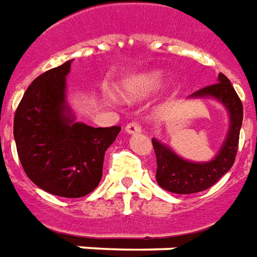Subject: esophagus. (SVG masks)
Returning a JSON list of instances; mask_svg holds the SVG:
<instances>
[{"instance_id": "obj_1", "label": "esophagus", "mask_w": 257, "mask_h": 257, "mask_svg": "<svg viewBox=\"0 0 257 257\" xmlns=\"http://www.w3.org/2000/svg\"><path fill=\"white\" fill-rule=\"evenodd\" d=\"M125 132L128 133V134H136V133L141 132V125L136 123V121H132V123H128V124L125 125Z\"/></svg>"}]
</instances>
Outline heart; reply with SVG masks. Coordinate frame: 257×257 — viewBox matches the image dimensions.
Wrapping results in <instances>:
<instances>
[{"label": "heart", "mask_w": 257, "mask_h": 257, "mask_svg": "<svg viewBox=\"0 0 257 257\" xmlns=\"http://www.w3.org/2000/svg\"><path fill=\"white\" fill-rule=\"evenodd\" d=\"M165 80H166L165 72L151 70V72L138 74L136 77L127 80L124 84L121 85L120 94L128 102L138 101L159 90L165 83Z\"/></svg>", "instance_id": "obj_1"}]
</instances>
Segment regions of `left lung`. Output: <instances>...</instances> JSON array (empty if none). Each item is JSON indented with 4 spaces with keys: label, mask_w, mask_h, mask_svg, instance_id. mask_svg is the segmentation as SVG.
I'll list each match as a JSON object with an SVG mask.
<instances>
[{
    "label": "left lung",
    "mask_w": 257,
    "mask_h": 257,
    "mask_svg": "<svg viewBox=\"0 0 257 257\" xmlns=\"http://www.w3.org/2000/svg\"><path fill=\"white\" fill-rule=\"evenodd\" d=\"M188 98H214L230 114V128L216 158L209 162H190L180 158L167 145L152 138L156 155V181L163 190L174 194L201 192L219 181L230 170L236 156L243 108L231 81L220 73L217 83L195 91Z\"/></svg>",
    "instance_id": "1"
}]
</instances>
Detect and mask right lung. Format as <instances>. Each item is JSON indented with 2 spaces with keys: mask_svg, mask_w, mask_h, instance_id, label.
Wrapping results in <instances>:
<instances>
[{
  "mask_svg": "<svg viewBox=\"0 0 257 257\" xmlns=\"http://www.w3.org/2000/svg\"><path fill=\"white\" fill-rule=\"evenodd\" d=\"M72 61L33 80L16 109L14 137L23 170L38 188L63 198H81L98 187L103 156L119 125L94 128L66 103Z\"/></svg>",
  "mask_w": 257,
  "mask_h": 257,
  "instance_id": "right-lung-1",
  "label": "right lung"
}]
</instances>
